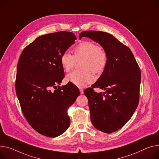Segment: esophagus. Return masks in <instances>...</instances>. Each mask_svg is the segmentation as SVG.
<instances>
[{
    "label": "esophagus",
    "mask_w": 159,
    "mask_h": 159,
    "mask_svg": "<svg viewBox=\"0 0 159 159\" xmlns=\"http://www.w3.org/2000/svg\"><path fill=\"white\" fill-rule=\"evenodd\" d=\"M80 94H84V89H82V88H80Z\"/></svg>",
    "instance_id": "34e87169"
}]
</instances>
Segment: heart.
Instances as JSON below:
<instances>
[{"label": "heart", "instance_id": "obj_1", "mask_svg": "<svg viewBox=\"0 0 159 159\" xmlns=\"http://www.w3.org/2000/svg\"><path fill=\"white\" fill-rule=\"evenodd\" d=\"M106 52L90 41H84L74 49V55L65 51L61 56V64L66 71L75 67L77 61L84 60L82 65L84 71L75 70L66 76L68 82L77 87L84 88L94 81L93 73H102L107 65Z\"/></svg>", "mask_w": 159, "mask_h": 159}]
</instances>
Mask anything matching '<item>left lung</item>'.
<instances>
[{
	"mask_svg": "<svg viewBox=\"0 0 159 159\" xmlns=\"http://www.w3.org/2000/svg\"><path fill=\"white\" fill-rule=\"evenodd\" d=\"M98 42L107 54V65L97 81L84 91L90 118L95 128L105 133L121 129L131 118L139 100L141 70L130 49L112 35L86 30L79 34ZM93 87L105 90L93 91Z\"/></svg>",
	"mask_w": 159,
	"mask_h": 159,
	"instance_id": "8db88e82",
	"label": "left lung"
}]
</instances>
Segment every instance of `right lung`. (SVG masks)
Masks as SVG:
<instances>
[{
	"label": "right lung",
	"mask_w": 159,
	"mask_h": 159,
	"mask_svg": "<svg viewBox=\"0 0 159 159\" xmlns=\"http://www.w3.org/2000/svg\"><path fill=\"white\" fill-rule=\"evenodd\" d=\"M75 39L66 31L41 36L24 49L18 62L15 88L21 109L29 125L45 136L56 137L68 129L67 110L80 94L73 84L60 86L65 77L61 56Z\"/></svg>",
	"instance_id": "right-lung-1"
}]
</instances>
